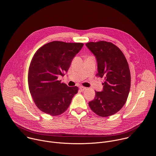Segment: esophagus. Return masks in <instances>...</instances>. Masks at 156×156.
Returning a JSON list of instances; mask_svg holds the SVG:
<instances>
[{
  "instance_id": "esophagus-1",
  "label": "esophagus",
  "mask_w": 156,
  "mask_h": 156,
  "mask_svg": "<svg viewBox=\"0 0 156 156\" xmlns=\"http://www.w3.org/2000/svg\"><path fill=\"white\" fill-rule=\"evenodd\" d=\"M80 89L81 91H84V90L86 89V88L85 87H83V86H80Z\"/></svg>"
}]
</instances>
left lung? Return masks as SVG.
Listing matches in <instances>:
<instances>
[{"mask_svg": "<svg viewBox=\"0 0 156 156\" xmlns=\"http://www.w3.org/2000/svg\"><path fill=\"white\" fill-rule=\"evenodd\" d=\"M95 56L97 76L105 78L101 92L95 91L89 106L100 117H107L118 112L127 101L130 88V73L125 56L111 42L99 41L86 44Z\"/></svg>", "mask_w": 156, "mask_h": 156, "instance_id": "left-lung-1", "label": "left lung"}]
</instances>
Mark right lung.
I'll return each mask as SVG.
<instances>
[{"mask_svg": "<svg viewBox=\"0 0 156 156\" xmlns=\"http://www.w3.org/2000/svg\"><path fill=\"white\" fill-rule=\"evenodd\" d=\"M82 43L53 41L35 53L28 72L29 89L36 106L51 116L60 115L69 108L77 86L69 87L58 78L64 76Z\"/></svg>", "mask_w": 156, "mask_h": 156, "instance_id": "obj_1", "label": "right lung"}]
</instances>
